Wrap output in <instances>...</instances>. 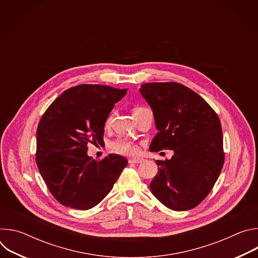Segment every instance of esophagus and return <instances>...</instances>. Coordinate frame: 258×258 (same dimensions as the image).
<instances>
[{
  "label": "esophagus",
  "instance_id": "1",
  "mask_svg": "<svg viewBox=\"0 0 258 258\" xmlns=\"http://www.w3.org/2000/svg\"><path fill=\"white\" fill-rule=\"evenodd\" d=\"M130 163H141L144 161L143 158H139V157H135V158H132L128 160Z\"/></svg>",
  "mask_w": 258,
  "mask_h": 258
}]
</instances>
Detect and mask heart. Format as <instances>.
<instances>
[{"label":"heart","instance_id":"b5f03b06","mask_svg":"<svg viewBox=\"0 0 258 258\" xmlns=\"http://www.w3.org/2000/svg\"><path fill=\"white\" fill-rule=\"evenodd\" d=\"M142 109H144V108H142V107L135 108L134 109V116L138 112H140ZM112 117H113V115L111 114L107 118V124H110V122H111V120H112ZM110 148H111L112 151L122 154V155H134L135 153H137L136 146L133 143H131L128 141H124V140H116V141L112 142L111 144H110Z\"/></svg>","mask_w":258,"mask_h":258}]
</instances>
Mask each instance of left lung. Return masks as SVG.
<instances>
[{
  "label": "left lung",
  "instance_id": "left-lung-1",
  "mask_svg": "<svg viewBox=\"0 0 258 258\" xmlns=\"http://www.w3.org/2000/svg\"><path fill=\"white\" fill-rule=\"evenodd\" d=\"M140 93L158 131L149 150L173 151L170 159L156 160L150 190L171 210L192 209L209 194L224 165L218 116L202 97L177 83L143 84Z\"/></svg>",
  "mask_w": 258,
  "mask_h": 258
}]
</instances>
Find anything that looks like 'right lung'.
Instances as JSON below:
<instances>
[{
	"instance_id": "obj_1",
	"label": "right lung",
	"mask_w": 258,
	"mask_h": 258,
	"mask_svg": "<svg viewBox=\"0 0 258 258\" xmlns=\"http://www.w3.org/2000/svg\"><path fill=\"white\" fill-rule=\"evenodd\" d=\"M126 91L77 86L63 92L44 113L36 131V164L62 205L93 208L111 191L126 166V158L118 154L101 161L88 155V144L103 142L106 119Z\"/></svg>"
}]
</instances>
